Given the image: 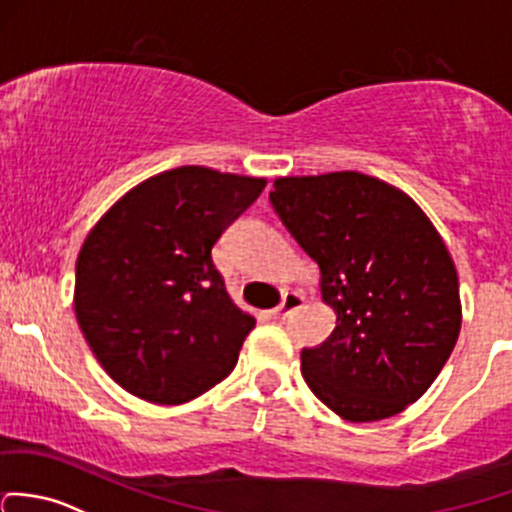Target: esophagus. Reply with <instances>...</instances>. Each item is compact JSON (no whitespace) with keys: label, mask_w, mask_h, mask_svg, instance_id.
<instances>
[{"label":"esophagus","mask_w":512,"mask_h":512,"mask_svg":"<svg viewBox=\"0 0 512 512\" xmlns=\"http://www.w3.org/2000/svg\"><path fill=\"white\" fill-rule=\"evenodd\" d=\"M304 304V294H299V292H287L282 297V304L277 306V309L272 311L274 316H277V319H287V316H292L294 311L299 309V306Z\"/></svg>","instance_id":"34e87169"}]
</instances>
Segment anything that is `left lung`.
I'll list each match as a JSON object with an SVG mask.
<instances>
[{"label":"left lung","instance_id":"left-lung-1","mask_svg":"<svg viewBox=\"0 0 512 512\" xmlns=\"http://www.w3.org/2000/svg\"><path fill=\"white\" fill-rule=\"evenodd\" d=\"M270 203L336 311L331 336L301 351L306 385L351 422L402 412L434 383L461 328L459 279L434 225L358 171L277 179Z\"/></svg>","mask_w":512,"mask_h":512}]
</instances>
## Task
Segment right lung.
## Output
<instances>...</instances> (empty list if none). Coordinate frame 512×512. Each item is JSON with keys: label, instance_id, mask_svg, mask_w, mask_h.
Segmentation results:
<instances>
[{"label": "right lung", "instance_id": "add662e5", "mask_svg": "<svg viewBox=\"0 0 512 512\" xmlns=\"http://www.w3.org/2000/svg\"><path fill=\"white\" fill-rule=\"evenodd\" d=\"M265 179L179 166L134 186L90 230L75 265V316L117 385L181 405L233 373L255 319L228 297L213 245Z\"/></svg>", "mask_w": 512, "mask_h": 512}]
</instances>
